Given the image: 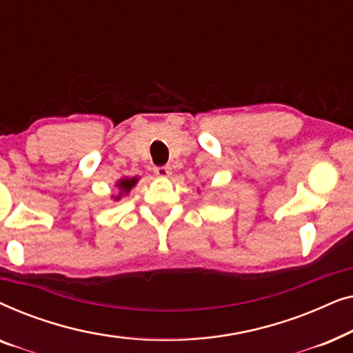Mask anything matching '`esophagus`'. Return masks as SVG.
<instances>
[{
  "label": "esophagus",
  "instance_id": "34e87169",
  "mask_svg": "<svg viewBox=\"0 0 353 353\" xmlns=\"http://www.w3.org/2000/svg\"><path fill=\"white\" fill-rule=\"evenodd\" d=\"M154 173H156V175L161 176V178H167V176H170L172 168L168 167V165H165V167H156V168H154Z\"/></svg>",
  "mask_w": 353,
  "mask_h": 353
}]
</instances>
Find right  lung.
I'll use <instances>...</instances> for the list:
<instances>
[{
  "label": "right lung",
  "instance_id": "1",
  "mask_svg": "<svg viewBox=\"0 0 353 353\" xmlns=\"http://www.w3.org/2000/svg\"><path fill=\"white\" fill-rule=\"evenodd\" d=\"M138 180H139V176H132V178L123 176V178H120V180L115 181V185H114L115 191L112 192V194H110V199H114V201L122 199L123 196H127L128 192L132 191L134 186H137Z\"/></svg>",
  "mask_w": 353,
  "mask_h": 353
}]
</instances>
